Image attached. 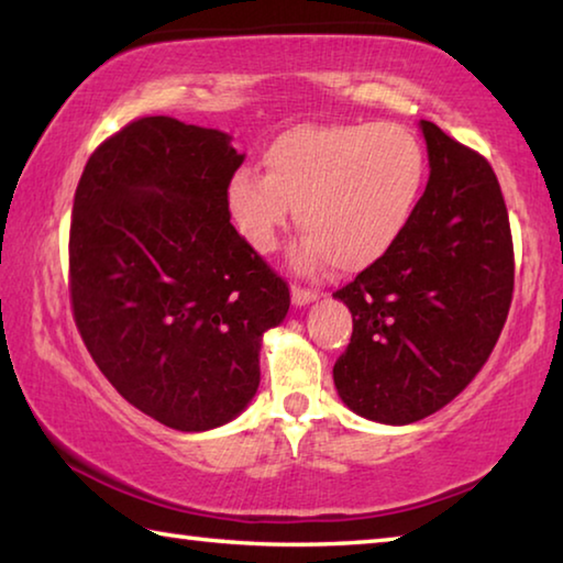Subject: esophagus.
Wrapping results in <instances>:
<instances>
[{
    "instance_id": "obj_1",
    "label": "esophagus",
    "mask_w": 563,
    "mask_h": 563,
    "mask_svg": "<svg viewBox=\"0 0 563 563\" xmlns=\"http://www.w3.org/2000/svg\"><path fill=\"white\" fill-rule=\"evenodd\" d=\"M318 298V290L302 288V285H292V302L295 305H308Z\"/></svg>"
}]
</instances>
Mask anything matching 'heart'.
Instances as JSON below:
<instances>
[{
	"label": "heart",
	"instance_id": "b5f03b06",
	"mask_svg": "<svg viewBox=\"0 0 563 563\" xmlns=\"http://www.w3.org/2000/svg\"><path fill=\"white\" fill-rule=\"evenodd\" d=\"M263 164L265 174L243 166L228 180L241 233L258 251H273L298 208L308 233L298 263L330 261L342 273L365 271L393 251L430 170L415 131L377 121L295 126L271 141Z\"/></svg>",
	"mask_w": 563,
	"mask_h": 563
}]
</instances>
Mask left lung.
<instances>
[{
    "mask_svg": "<svg viewBox=\"0 0 563 563\" xmlns=\"http://www.w3.org/2000/svg\"><path fill=\"white\" fill-rule=\"evenodd\" d=\"M430 180L383 261L335 295L352 338L332 367L352 412L409 424L437 412L479 373L507 322L514 243L489 161L432 121L419 123Z\"/></svg>",
    "mask_w": 563,
    "mask_h": 563,
    "instance_id": "obj_1",
    "label": "left lung"
}]
</instances>
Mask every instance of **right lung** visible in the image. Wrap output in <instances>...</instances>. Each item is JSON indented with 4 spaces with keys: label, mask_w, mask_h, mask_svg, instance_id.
I'll return each instance as SVG.
<instances>
[{
    "label": "right lung",
    "mask_w": 563,
    "mask_h": 563,
    "mask_svg": "<svg viewBox=\"0 0 563 563\" xmlns=\"http://www.w3.org/2000/svg\"><path fill=\"white\" fill-rule=\"evenodd\" d=\"M223 131L144 117L89 156L74 196L69 298L93 362L141 412L180 432L241 415L261 338L290 290L235 231Z\"/></svg>",
    "instance_id": "add662e5"
}]
</instances>
